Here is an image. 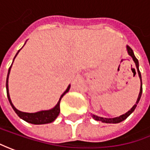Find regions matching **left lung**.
<instances>
[{
	"mask_svg": "<svg viewBox=\"0 0 150 150\" xmlns=\"http://www.w3.org/2000/svg\"><path fill=\"white\" fill-rule=\"evenodd\" d=\"M127 50H128V53H129V54L132 58H133L134 61V63H135L137 70H138V74H139V79H140V83H141V85H140V91H139V97H138V99H137L136 103H135V105L133 106L131 109L128 111L127 113L124 114V115H120V116L116 117V118L107 119V118L99 117V116H97V115H92V117H93L96 120H98V121H102L103 123H110V124H116V123H120V122L123 121V120H125L126 119L127 117H129V115L131 114L132 112L135 110V108H136V106H137V104L139 103V100H140V97H141V95H142L143 88H142V80H141V74H140V71H139V61H138V59H136V57L134 56V52H133V50H132L129 45H127Z\"/></svg>",
	"mask_w": 150,
	"mask_h": 150,
	"instance_id": "1",
	"label": "left lung"
}]
</instances>
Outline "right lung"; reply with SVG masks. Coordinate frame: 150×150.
Wrapping results in <instances>:
<instances>
[{"label": "right lung", "mask_w": 150, "mask_h": 150, "mask_svg": "<svg viewBox=\"0 0 150 150\" xmlns=\"http://www.w3.org/2000/svg\"><path fill=\"white\" fill-rule=\"evenodd\" d=\"M19 51H20V50H19ZM19 51L17 52V54H16L15 58H16V55L18 54ZM15 58H14V59H15ZM11 67L9 68V70H8L7 79H6V93H7V97L8 100H9V102H10L11 107L13 108V110H15V112L17 114V115H18L20 118H21L22 120H24L25 121L30 123V124H34V125L49 124V123H51V122L54 121L59 114V102H60V100H61V98L69 91V90H70V85L68 86L67 90L62 94V96H60L59 102L57 103V105L54 106L53 109H51V110H50L39 111V112H36V113H25V112H21V111L18 110L16 108H15V106L13 105V104L11 103V98H10V95H9V90H8V78H9V74H10V71H11Z\"/></svg>", "instance_id": "right-lung-1"}]
</instances>
